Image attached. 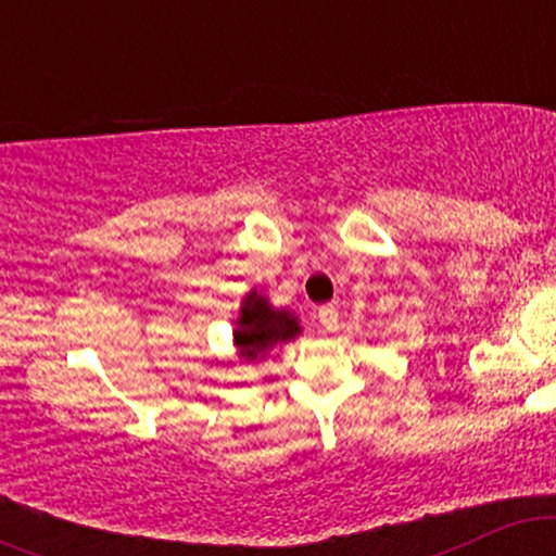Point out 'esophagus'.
I'll list each match as a JSON object with an SVG mask.
<instances>
[{
  "label": "esophagus",
  "mask_w": 556,
  "mask_h": 556,
  "mask_svg": "<svg viewBox=\"0 0 556 556\" xmlns=\"http://www.w3.org/2000/svg\"><path fill=\"white\" fill-rule=\"evenodd\" d=\"M318 324H321L324 331L340 329V314H337L334 305H321V308H318Z\"/></svg>",
  "instance_id": "obj_1"
}]
</instances>
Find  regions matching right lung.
<instances>
[{
	"label": "right lung",
	"instance_id": "right-lung-1",
	"mask_svg": "<svg viewBox=\"0 0 556 556\" xmlns=\"http://www.w3.org/2000/svg\"><path fill=\"white\" fill-rule=\"evenodd\" d=\"M300 331L298 318L287 311H271L269 300L264 295L245 298L242 305V316L238 321V331H235V344L240 348V355L245 361H256L266 350H271L277 342L292 340Z\"/></svg>",
	"mask_w": 556,
	"mask_h": 556
}]
</instances>
